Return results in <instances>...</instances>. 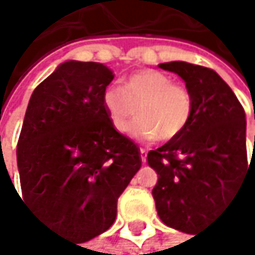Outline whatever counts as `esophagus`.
I'll return each instance as SVG.
<instances>
[{"mask_svg": "<svg viewBox=\"0 0 255 255\" xmlns=\"http://www.w3.org/2000/svg\"><path fill=\"white\" fill-rule=\"evenodd\" d=\"M140 158H142L143 163L146 161V149L145 148H140Z\"/></svg>", "mask_w": 255, "mask_h": 255, "instance_id": "obj_1", "label": "esophagus"}]
</instances>
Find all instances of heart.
I'll use <instances>...</instances> for the list:
<instances>
[{
  "mask_svg": "<svg viewBox=\"0 0 255 255\" xmlns=\"http://www.w3.org/2000/svg\"><path fill=\"white\" fill-rule=\"evenodd\" d=\"M103 104L118 133H127L140 118L133 134L142 140H171L177 137L192 116V95L181 83L155 69H140L124 80L122 89L109 87Z\"/></svg>",
  "mask_w": 255,
  "mask_h": 255,
  "instance_id": "heart-1",
  "label": "heart"
}]
</instances>
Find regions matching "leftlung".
<instances>
[{
	"instance_id": "8db88e82",
	"label": "left lung",
	"mask_w": 255,
	"mask_h": 255,
	"mask_svg": "<svg viewBox=\"0 0 255 255\" xmlns=\"http://www.w3.org/2000/svg\"><path fill=\"white\" fill-rule=\"evenodd\" d=\"M158 66L184 80L192 116L177 137L148 152V165L158 175L152 196L163 224L193 234L245 181L254 151L248 163L245 110L213 69L186 62Z\"/></svg>"
}]
</instances>
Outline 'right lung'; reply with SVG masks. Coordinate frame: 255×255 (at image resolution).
Masks as SVG:
<instances>
[{
	"mask_svg": "<svg viewBox=\"0 0 255 255\" xmlns=\"http://www.w3.org/2000/svg\"><path fill=\"white\" fill-rule=\"evenodd\" d=\"M103 63L69 60L30 98L16 148L25 204L83 244L112 227L118 198L142 166L103 104L113 80Z\"/></svg>",
	"mask_w": 255,
	"mask_h": 255,
	"instance_id": "right-lung-1",
	"label": "right lung"
}]
</instances>
